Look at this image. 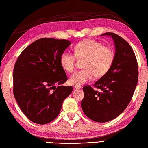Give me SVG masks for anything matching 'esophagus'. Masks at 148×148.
<instances>
[{"label": "esophagus", "mask_w": 148, "mask_h": 148, "mask_svg": "<svg viewBox=\"0 0 148 148\" xmlns=\"http://www.w3.org/2000/svg\"><path fill=\"white\" fill-rule=\"evenodd\" d=\"M81 86H74V88L76 89H81Z\"/></svg>", "instance_id": "1"}]
</instances>
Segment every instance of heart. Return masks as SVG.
<instances>
[{"label": "heart", "mask_w": 148, "mask_h": 148, "mask_svg": "<svg viewBox=\"0 0 148 148\" xmlns=\"http://www.w3.org/2000/svg\"><path fill=\"white\" fill-rule=\"evenodd\" d=\"M74 54L68 51L62 52L60 63L64 71L72 72L76 67L77 58L84 59L83 70L75 72L70 77L69 82L74 86H81L95 76L101 77L111 69L114 59V52L110 47L92 39L84 40L75 45Z\"/></svg>", "instance_id": "heart-1"}]
</instances>
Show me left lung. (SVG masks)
I'll return each instance as SVG.
<instances>
[{"label":"left lung","instance_id":"obj_1","mask_svg":"<svg viewBox=\"0 0 148 148\" xmlns=\"http://www.w3.org/2000/svg\"><path fill=\"white\" fill-rule=\"evenodd\" d=\"M116 46L113 64L108 72L93 84L83 87L81 103L84 114L92 121L104 123L119 116L131 102L138 78V67L133 49L125 40L114 32Z\"/></svg>","mask_w":148,"mask_h":148}]
</instances>
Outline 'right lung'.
Returning <instances> with one entry per match:
<instances>
[{
  "label": "right lung",
  "instance_id": "1",
  "mask_svg": "<svg viewBox=\"0 0 148 148\" xmlns=\"http://www.w3.org/2000/svg\"><path fill=\"white\" fill-rule=\"evenodd\" d=\"M70 44L66 40L38 39L21 52L15 63V99L23 113L35 123L46 124L56 119L62 102L72 91V86H61L68 78L60 57Z\"/></svg>",
  "mask_w": 148,
  "mask_h": 148
}]
</instances>
